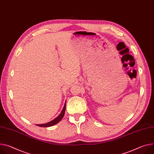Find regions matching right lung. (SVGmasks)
<instances>
[{"label":"right lung","mask_w":154,"mask_h":154,"mask_svg":"<svg viewBox=\"0 0 154 154\" xmlns=\"http://www.w3.org/2000/svg\"><path fill=\"white\" fill-rule=\"evenodd\" d=\"M65 110H66V103L64 104V107H63L62 111L61 112L60 114L57 118H55L54 120H51V122H50L48 123H44V124H38V125H37L38 126V127H51V126H53L54 125L57 124L63 118V117L64 116V113H65Z\"/></svg>","instance_id":"right-lung-1"}]
</instances>
